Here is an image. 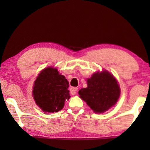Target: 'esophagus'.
<instances>
[{
    "label": "esophagus",
    "mask_w": 150,
    "mask_h": 150,
    "mask_svg": "<svg viewBox=\"0 0 150 150\" xmlns=\"http://www.w3.org/2000/svg\"><path fill=\"white\" fill-rule=\"evenodd\" d=\"M78 90V88L76 87H73L71 88H70V91H71V93L72 95H75L77 93V91Z\"/></svg>",
    "instance_id": "34e87169"
}]
</instances>
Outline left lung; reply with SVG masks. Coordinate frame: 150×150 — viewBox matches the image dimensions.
I'll list each match as a JSON object with an SVG mask.
<instances>
[{"label": "left lung", "mask_w": 150, "mask_h": 150, "mask_svg": "<svg viewBox=\"0 0 150 150\" xmlns=\"http://www.w3.org/2000/svg\"><path fill=\"white\" fill-rule=\"evenodd\" d=\"M88 87L79 94L95 113H103L117 103L120 88L116 79L106 71L95 73L87 81Z\"/></svg>", "instance_id": "obj_1"}]
</instances>
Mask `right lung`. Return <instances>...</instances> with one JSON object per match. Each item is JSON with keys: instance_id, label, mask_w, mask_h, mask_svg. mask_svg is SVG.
I'll return each instance as SVG.
<instances>
[{"instance_id": "add662e5", "label": "right lung", "mask_w": 150, "mask_h": 150, "mask_svg": "<svg viewBox=\"0 0 150 150\" xmlns=\"http://www.w3.org/2000/svg\"><path fill=\"white\" fill-rule=\"evenodd\" d=\"M69 82L56 68L43 69L35 81L33 95L36 104L44 112L62 110L65 100L70 98Z\"/></svg>"}]
</instances>
